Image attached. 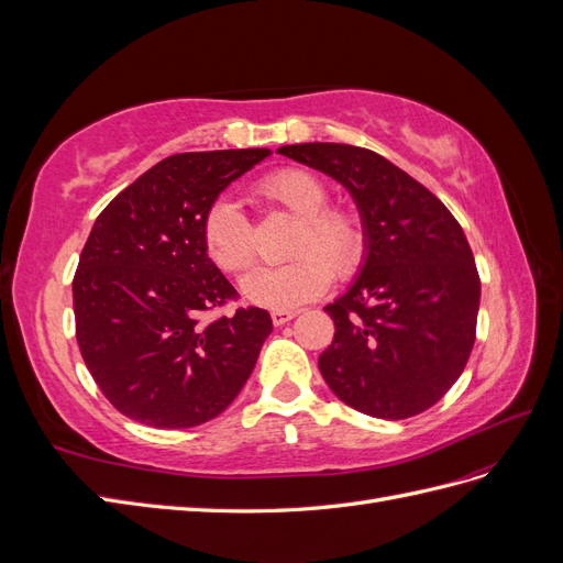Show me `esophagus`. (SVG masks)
I'll list each match as a JSON object with an SVG mask.
<instances>
[{
	"label": "esophagus",
	"instance_id": "1",
	"mask_svg": "<svg viewBox=\"0 0 563 563\" xmlns=\"http://www.w3.org/2000/svg\"><path fill=\"white\" fill-rule=\"evenodd\" d=\"M296 317V312H286V310H275L272 312V323H275V327H284L286 321H291Z\"/></svg>",
	"mask_w": 563,
	"mask_h": 563
}]
</instances>
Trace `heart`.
I'll return each instance as SVG.
<instances>
[{"label":"heart","instance_id":"b5f03b06","mask_svg":"<svg viewBox=\"0 0 563 563\" xmlns=\"http://www.w3.org/2000/svg\"><path fill=\"white\" fill-rule=\"evenodd\" d=\"M258 195L296 218L288 240L291 261L258 267L242 279V294L269 310H291L319 298L338 279L362 267L368 232L360 211L331 207L329 187L308 168H279L258 180ZM209 258L225 272H242L255 258V230L244 209L230 197L216 199L201 223Z\"/></svg>","mask_w":563,"mask_h":563}]
</instances>
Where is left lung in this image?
Masks as SVG:
<instances>
[{"label": "left lung", "mask_w": 563, "mask_h": 563, "mask_svg": "<svg viewBox=\"0 0 563 563\" xmlns=\"http://www.w3.org/2000/svg\"><path fill=\"white\" fill-rule=\"evenodd\" d=\"M277 152L345 185L368 232L362 275L323 308L335 323L319 356L323 380L373 418L428 411L460 378L476 335L482 282L463 228L428 187L366 147Z\"/></svg>", "instance_id": "left-lung-1"}]
</instances>
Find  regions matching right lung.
Returning a JSON list of instances; mask_svg holds the SVG:
<instances>
[{"mask_svg":"<svg viewBox=\"0 0 563 563\" xmlns=\"http://www.w3.org/2000/svg\"><path fill=\"white\" fill-rule=\"evenodd\" d=\"M272 152L213 150L162 159L96 218L73 282L84 364L108 401L150 428L183 430L223 413L272 333L240 308L203 246L201 223L225 187Z\"/></svg>","mask_w":563,"mask_h":563,"instance_id":"obj_1","label":"right lung"}]
</instances>
